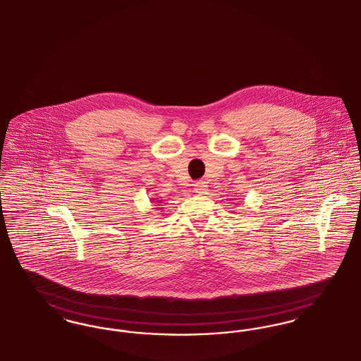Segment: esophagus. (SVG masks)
<instances>
[{"instance_id": "1", "label": "esophagus", "mask_w": 361, "mask_h": 361, "mask_svg": "<svg viewBox=\"0 0 361 361\" xmlns=\"http://www.w3.org/2000/svg\"><path fill=\"white\" fill-rule=\"evenodd\" d=\"M194 191H195V192H198L200 195L207 194V192H208V185H207V182H204V180H198V182H195V185H194Z\"/></svg>"}]
</instances>
